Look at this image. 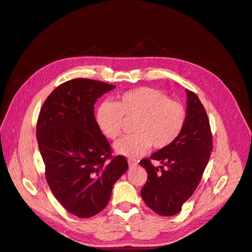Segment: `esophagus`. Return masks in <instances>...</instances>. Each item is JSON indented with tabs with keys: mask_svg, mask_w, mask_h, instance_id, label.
<instances>
[{
	"mask_svg": "<svg viewBox=\"0 0 252 252\" xmlns=\"http://www.w3.org/2000/svg\"><path fill=\"white\" fill-rule=\"evenodd\" d=\"M128 165H129V167H134L138 165V162L134 159H128Z\"/></svg>",
	"mask_w": 252,
	"mask_h": 252,
	"instance_id": "esophagus-1",
	"label": "esophagus"
}]
</instances>
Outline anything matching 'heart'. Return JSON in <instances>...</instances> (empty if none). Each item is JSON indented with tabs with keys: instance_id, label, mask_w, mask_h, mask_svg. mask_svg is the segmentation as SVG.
<instances>
[{
	"instance_id": "b5f03b06",
	"label": "heart",
	"mask_w": 252,
	"mask_h": 252,
	"mask_svg": "<svg viewBox=\"0 0 252 252\" xmlns=\"http://www.w3.org/2000/svg\"><path fill=\"white\" fill-rule=\"evenodd\" d=\"M123 117L137 118L132 135L120 139L114 151L129 158H139L151 147L164 148L178 138L187 121L185 106L168 99L164 93L142 87L120 94L112 101H103L95 113V120L106 138L115 140L123 130Z\"/></svg>"
}]
</instances>
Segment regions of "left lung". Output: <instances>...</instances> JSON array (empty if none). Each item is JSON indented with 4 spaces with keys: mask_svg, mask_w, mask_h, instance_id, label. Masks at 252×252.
<instances>
[{
    "mask_svg": "<svg viewBox=\"0 0 252 252\" xmlns=\"http://www.w3.org/2000/svg\"><path fill=\"white\" fill-rule=\"evenodd\" d=\"M186 92L187 121L181 133L171 145L151 156L162 165L154 166L148 159L140 161L148 175L141 189L142 198L148 208L162 216L180 212L198 186L212 152V134L205 108L195 93Z\"/></svg>",
    "mask_w": 252,
    "mask_h": 252,
    "instance_id": "1",
    "label": "left lung"
}]
</instances>
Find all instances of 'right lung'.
<instances>
[{"instance_id":"obj_1","label":"right lung","mask_w":252,"mask_h":252,"mask_svg":"<svg viewBox=\"0 0 252 252\" xmlns=\"http://www.w3.org/2000/svg\"><path fill=\"white\" fill-rule=\"evenodd\" d=\"M115 86L75 78L46 98L37 122V141L45 178L54 196L73 215L88 219L103 211L112 188L127 169L94 117V104Z\"/></svg>"}]
</instances>
